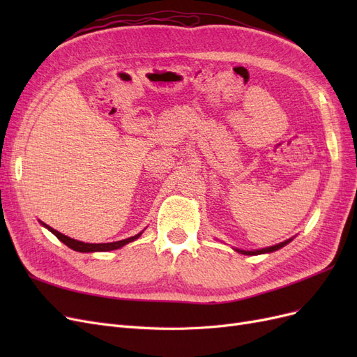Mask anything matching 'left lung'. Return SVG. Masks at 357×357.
Returning a JSON list of instances; mask_svg holds the SVG:
<instances>
[{
	"label": "left lung",
	"mask_w": 357,
	"mask_h": 357,
	"mask_svg": "<svg viewBox=\"0 0 357 357\" xmlns=\"http://www.w3.org/2000/svg\"><path fill=\"white\" fill-rule=\"evenodd\" d=\"M291 241V238L290 240H286V241H283V243H280V244H275V245H271V247H266V248H261V250H255V252H247V250H240V248H235L236 252L238 253H241V255H248V256H253V255H264V253H271V252H275V250H278V248H282V247H284L286 244H289Z\"/></svg>",
	"instance_id": "left-lung-1"
}]
</instances>
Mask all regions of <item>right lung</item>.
Here are the masks:
<instances>
[{
	"label": "right lung",
	"instance_id": "right-lung-1",
	"mask_svg": "<svg viewBox=\"0 0 357 357\" xmlns=\"http://www.w3.org/2000/svg\"><path fill=\"white\" fill-rule=\"evenodd\" d=\"M43 226H45V228H47L53 235L56 236V238L59 240V241H62L63 244L66 245H68L70 248H73V250H75V252H82V253H93V252H110V250H117V248H121V247H123V245H126L128 243H131V241H135L139 235H142L143 232H139V234H137V235H134V236H129V238H126V240H121V241H114V243H101V244H91V243H83V241H77V240H73V238H70V236H67V235H63V234H61V232H58L56 229H53V228H50L49 225H46V223H43V222H40Z\"/></svg>",
	"mask_w": 357,
	"mask_h": 357
}]
</instances>
